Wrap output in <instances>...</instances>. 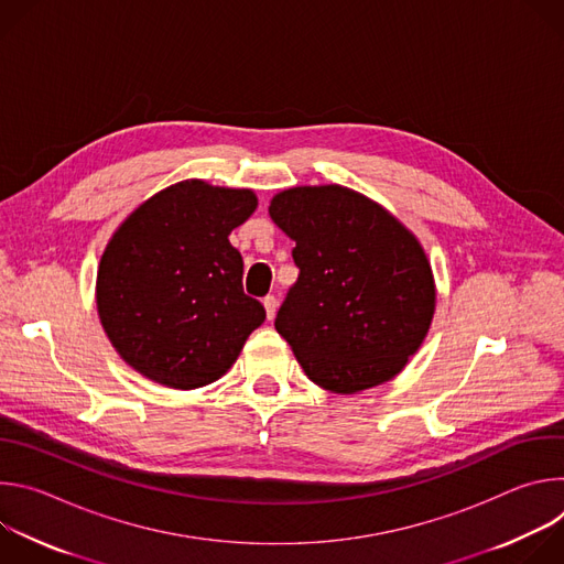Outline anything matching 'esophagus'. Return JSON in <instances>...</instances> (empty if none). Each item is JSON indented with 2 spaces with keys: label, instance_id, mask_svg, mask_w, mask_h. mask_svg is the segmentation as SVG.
Masks as SVG:
<instances>
[{
  "label": "esophagus",
  "instance_id": "1",
  "mask_svg": "<svg viewBox=\"0 0 564 564\" xmlns=\"http://www.w3.org/2000/svg\"><path fill=\"white\" fill-rule=\"evenodd\" d=\"M263 305H265V314H268V318H274V314H276V307H279V301H276V296H265L263 299Z\"/></svg>",
  "mask_w": 564,
  "mask_h": 564
}]
</instances>
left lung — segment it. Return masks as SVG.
Instances as JSON below:
<instances>
[{"mask_svg": "<svg viewBox=\"0 0 564 564\" xmlns=\"http://www.w3.org/2000/svg\"><path fill=\"white\" fill-rule=\"evenodd\" d=\"M294 240L299 279L274 328L321 388L352 394L401 372L433 321L435 281L420 240L341 185L292 187L270 203Z\"/></svg>", "mask_w": 564, "mask_h": 564, "instance_id": "left-lung-1", "label": "left lung"}]
</instances>
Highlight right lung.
Here are the masks:
<instances>
[{
    "mask_svg": "<svg viewBox=\"0 0 564 564\" xmlns=\"http://www.w3.org/2000/svg\"><path fill=\"white\" fill-rule=\"evenodd\" d=\"M252 189L183 181L153 194L116 229L100 259L96 303L118 355L147 379L192 390L220 379L261 301L243 292L234 227L257 209Z\"/></svg>",
    "mask_w": 564,
    "mask_h": 564,
    "instance_id": "add662e5",
    "label": "right lung"
}]
</instances>
